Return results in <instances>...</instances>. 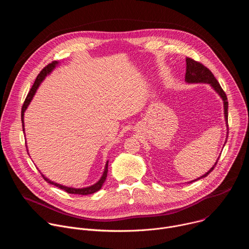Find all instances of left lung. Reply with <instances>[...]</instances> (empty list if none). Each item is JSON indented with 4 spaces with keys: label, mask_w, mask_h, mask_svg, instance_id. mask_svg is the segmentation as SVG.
<instances>
[{
    "label": "left lung",
    "mask_w": 249,
    "mask_h": 249,
    "mask_svg": "<svg viewBox=\"0 0 249 249\" xmlns=\"http://www.w3.org/2000/svg\"><path fill=\"white\" fill-rule=\"evenodd\" d=\"M185 82H186L187 84H209V85L212 87V89H214V90L220 95V97L223 99V103H224L225 121H226V125H227V128H228L227 134H229V125H228V105H229V102H228V98H227V95H226L225 91H224L223 89L221 88L220 84L218 83V81L216 80V78L214 77V75L212 74L211 71H210L208 68H206L204 65L200 64L199 62H196V61H194L193 59L187 57V58H186ZM227 139H228V135H227L226 142H225L224 146H225L226 143H227ZM219 159H220V157L218 158L216 163L211 167V169H210L208 172H206L205 174H203L202 176H200L199 178L190 181L189 183L194 182V181H197V180H199V179L204 178V177H206L213 169H214V167L216 166V164H217Z\"/></svg>",
    "instance_id": "8db88e82"
}]
</instances>
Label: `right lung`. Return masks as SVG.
Listing matches in <instances>:
<instances>
[{
    "mask_svg": "<svg viewBox=\"0 0 249 249\" xmlns=\"http://www.w3.org/2000/svg\"><path fill=\"white\" fill-rule=\"evenodd\" d=\"M59 64H60V62L54 61V62H52L51 64L47 65V66L41 71L40 74L37 76V78H36V80H35V82H34V84H33L31 89H30V91L28 92V94H27V96H26V98H25V100H24V103H23V105H22V108H21V122H22V131H23V133H24V120H23V118H24V112H25V110L27 109L29 103L31 102V100H32V98H33L35 92H36V90H37V89L39 88V86L41 85V83L45 80V78H46L48 75H50V74L52 73V71H53ZM39 171H40V170H39ZM107 171H108V160L106 161V163H105V167H104L103 173H102L101 177L99 178V180H98L97 182H95L94 184L90 185V186L83 187V188H74V187H69V186H65V185L56 183V182L50 180L49 178H47V177H46L45 175H43L41 172H40V173H41V175L43 176L44 180H46L48 183H50V184H52V185H55L56 187H58V188H60V189H63V190H65L66 192H68V193H70V194L89 195V194L95 193L96 191H98V190L102 187L103 183H104L105 180H106V177H107Z\"/></svg>",
    "mask_w": 249,
    "mask_h": 249,
    "instance_id": "add662e5",
    "label": "right lung"
}]
</instances>
